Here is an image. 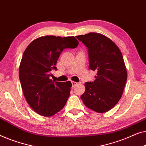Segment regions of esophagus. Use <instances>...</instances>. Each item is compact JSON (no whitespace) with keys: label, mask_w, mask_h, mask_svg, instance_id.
I'll return each mask as SVG.
<instances>
[{"label":"esophagus","mask_w":146,"mask_h":146,"mask_svg":"<svg viewBox=\"0 0 146 146\" xmlns=\"http://www.w3.org/2000/svg\"><path fill=\"white\" fill-rule=\"evenodd\" d=\"M71 83H72V87H75V85H77V82H75V81H72V82H71Z\"/></svg>","instance_id":"obj_1"}]
</instances>
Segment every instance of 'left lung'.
Instances as JSON below:
<instances>
[{"instance_id": "left-lung-1", "label": "left lung", "mask_w": 146, "mask_h": 146, "mask_svg": "<svg viewBox=\"0 0 146 146\" xmlns=\"http://www.w3.org/2000/svg\"><path fill=\"white\" fill-rule=\"evenodd\" d=\"M88 49L89 69L96 71L93 82L85 83L81 96L84 104L98 113L112 109L122 97L127 71L120 49L104 35L91 32L76 36Z\"/></svg>"}]
</instances>
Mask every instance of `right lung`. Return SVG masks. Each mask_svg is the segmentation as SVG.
Wrapping results in <instances>:
<instances>
[{
  "instance_id": "obj_1",
  "label": "right lung",
  "mask_w": 146,
  "mask_h": 146,
  "mask_svg": "<svg viewBox=\"0 0 146 146\" xmlns=\"http://www.w3.org/2000/svg\"><path fill=\"white\" fill-rule=\"evenodd\" d=\"M79 42L74 36H46L28 45L22 55L19 78L26 101L43 116H52L64 107L70 94V81L50 79L61 53L65 48H75Z\"/></svg>"
}]
</instances>
